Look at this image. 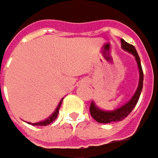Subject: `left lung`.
Instances as JSON below:
<instances>
[{
  "instance_id": "1",
  "label": "left lung",
  "mask_w": 158,
  "mask_h": 158,
  "mask_svg": "<svg viewBox=\"0 0 158 158\" xmlns=\"http://www.w3.org/2000/svg\"><path fill=\"white\" fill-rule=\"evenodd\" d=\"M121 47L124 50L128 51V52H130L131 54H133L135 56V59H136V62H137L138 70H139L138 87L136 89V93L134 94L132 98L127 103H126L125 105H123L120 108H117L115 110H112V111L102 110V109L98 108L96 106V104L92 101L91 104H90V107H89V112H90V115L92 116V118L98 123L107 124V123H111V122L121 121L125 118H127L131 113V111L134 109V108L136 107V103H137V101L139 99L141 91H142V89H143L144 74H143V69H142V67H141L140 59H139V56H138V54L136 52L135 47L133 45L127 43V41H125L123 39H121Z\"/></svg>"
}]
</instances>
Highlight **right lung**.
Returning <instances> with one entry per match:
<instances>
[{
	"instance_id": "right-lung-1",
	"label": "right lung",
	"mask_w": 158,
	"mask_h": 158,
	"mask_svg": "<svg viewBox=\"0 0 158 158\" xmlns=\"http://www.w3.org/2000/svg\"><path fill=\"white\" fill-rule=\"evenodd\" d=\"M62 100H63V98L60 101V103H59V105H58V107L56 108V110L53 112V114L49 117L47 119H45L44 121H41V122H38V123H29V124H31V125H32V126H47V125H49L50 124L51 122H53L56 118H57V117H58V114H59V110H60V106H61V103H62Z\"/></svg>"
}]
</instances>
